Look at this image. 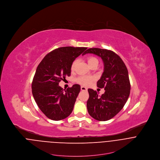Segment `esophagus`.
<instances>
[{
	"label": "esophagus",
	"mask_w": 160,
	"mask_h": 160,
	"mask_svg": "<svg viewBox=\"0 0 160 160\" xmlns=\"http://www.w3.org/2000/svg\"><path fill=\"white\" fill-rule=\"evenodd\" d=\"M81 89L82 91H88V89L86 87H84V86H81Z\"/></svg>",
	"instance_id": "1"
}]
</instances>
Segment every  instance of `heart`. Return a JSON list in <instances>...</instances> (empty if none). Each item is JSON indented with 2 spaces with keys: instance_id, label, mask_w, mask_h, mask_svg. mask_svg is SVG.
<instances>
[{
  "instance_id": "heart-1",
  "label": "heart",
  "mask_w": 160,
  "mask_h": 160,
  "mask_svg": "<svg viewBox=\"0 0 160 160\" xmlns=\"http://www.w3.org/2000/svg\"><path fill=\"white\" fill-rule=\"evenodd\" d=\"M87 60H88L89 65L91 67L92 66L94 65H98V59L96 57H93V56H90V57H88ZM76 63H77V60H76L73 61V62L72 63L71 66V69L72 71L74 70V68H75ZM93 80H94V78L93 77H91V76H79V78H78L76 79V82L79 83V84H82V85L88 86V85L90 84Z\"/></svg>"
}]
</instances>
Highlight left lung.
Returning <instances> with one entry per match:
<instances>
[{
  "instance_id": "left-lung-1",
  "label": "left lung",
  "mask_w": 160,
  "mask_h": 160,
  "mask_svg": "<svg viewBox=\"0 0 160 160\" xmlns=\"http://www.w3.org/2000/svg\"><path fill=\"white\" fill-rule=\"evenodd\" d=\"M86 53L95 54L102 59L104 71L97 86L105 91L103 94L98 96L96 91L88 89V111L96 120L107 121L122 110L129 98L131 84L128 71L120 57L112 50L91 48L82 55Z\"/></svg>"
}]
</instances>
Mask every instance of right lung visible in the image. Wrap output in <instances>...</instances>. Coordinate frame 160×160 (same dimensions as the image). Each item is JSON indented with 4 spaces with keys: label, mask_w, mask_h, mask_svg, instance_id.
<instances>
[{
    "label": "right lung",
    "mask_w": 160,
    "mask_h": 160,
    "mask_svg": "<svg viewBox=\"0 0 160 160\" xmlns=\"http://www.w3.org/2000/svg\"><path fill=\"white\" fill-rule=\"evenodd\" d=\"M86 49L60 47L47 54L39 64L32 82V93L38 106L49 119L62 120L72 112L81 86L74 84L64 91L58 84L71 75L72 63Z\"/></svg>",
    "instance_id": "obj_1"
}]
</instances>
